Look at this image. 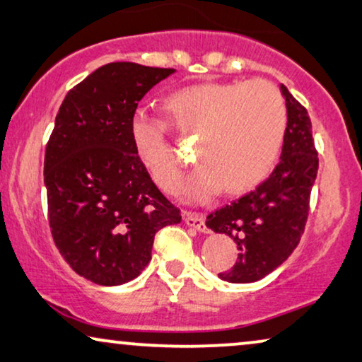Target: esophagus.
Masks as SVG:
<instances>
[{"instance_id":"obj_1","label":"esophagus","mask_w":362,"mask_h":362,"mask_svg":"<svg viewBox=\"0 0 362 362\" xmlns=\"http://www.w3.org/2000/svg\"><path fill=\"white\" fill-rule=\"evenodd\" d=\"M183 220H185V225L193 228V230L206 233V225H205V216L202 213H195V211H185L183 215Z\"/></svg>"}]
</instances>
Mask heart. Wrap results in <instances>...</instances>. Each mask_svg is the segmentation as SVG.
Here are the masks:
<instances>
[{"instance_id":"heart-1","label":"heart","mask_w":362,"mask_h":362,"mask_svg":"<svg viewBox=\"0 0 362 362\" xmlns=\"http://www.w3.org/2000/svg\"><path fill=\"white\" fill-rule=\"evenodd\" d=\"M165 108L177 131L198 136L202 165L185 183L193 200H206L220 187L226 193L246 192L276 167L287 128V108L276 85H193L170 95ZM129 129L136 154L154 180L165 190H177L182 160L167 137V124L137 111Z\"/></svg>"}]
</instances>
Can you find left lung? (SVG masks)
Instances as JSON below:
<instances>
[{
  "label": "left lung",
  "mask_w": 362,
  "mask_h": 362,
  "mask_svg": "<svg viewBox=\"0 0 362 362\" xmlns=\"http://www.w3.org/2000/svg\"><path fill=\"white\" fill-rule=\"evenodd\" d=\"M287 106V128L281 162L256 190L218 208L206 226L233 238L238 261L218 276L249 284L277 269L297 247L308 216L310 193L317 179L318 156L307 110L281 85Z\"/></svg>",
  "instance_id": "1"
}]
</instances>
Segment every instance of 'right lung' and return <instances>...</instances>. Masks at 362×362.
<instances>
[{
    "instance_id": "1",
    "label": "right lung",
    "mask_w": 362,
    "mask_h": 362,
    "mask_svg": "<svg viewBox=\"0 0 362 362\" xmlns=\"http://www.w3.org/2000/svg\"><path fill=\"white\" fill-rule=\"evenodd\" d=\"M174 69L113 62L69 91L45 147L44 183L57 249L78 276L98 285L136 279L156 233L180 223L131 141L137 103Z\"/></svg>"
}]
</instances>
